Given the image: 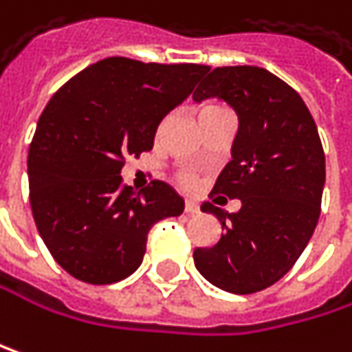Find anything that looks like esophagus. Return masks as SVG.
<instances>
[{"mask_svg":"<svg viewBox=\"0 0 352 352\" xmlns=\"http://www.w3.org/2000/svg\"><path fill=\"white\" fill-rule=\"evenodd\" d=\"M198 210H200L198 202H194V200H186V212H188V214H196Z\"/></svg>","mask_w":352,"mask_h":352,"instance_id":"esophagus-1","label":"esophagus"}]
</instances>
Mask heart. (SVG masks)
I'll use <instances>...</instances> for the list:
<instances>
[{"mask_svg":"<svg viewBox=\"0 0 352 352\" xmlns=\"http://www.w3.org/2000/svg\"><path fill=\"white\" fill-rule=\"evenodd\" d=\"M210 107H219V104H210ZM206 109H208V107H206ZM179 182H182L184 186H192V184H194V177H192V175H182Z\"/></svg>","mask_w":352,"mask_h":352,"instance_id":"obj_1","label":"heart"}]
</instances>
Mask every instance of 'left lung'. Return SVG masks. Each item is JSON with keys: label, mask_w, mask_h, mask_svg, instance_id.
<instances>
[{"label": "left lung", "mask_w": 352, "mask_h": 352, "mask_svg": "<svg viewBox=\"0 0 352 352\" xmlns=\"http://www.w3.org/2000/svg\"><path fill=\"white\" fill-rule=\"evenodd\" d=\"M210 96L231 104L239 117L233 158L210 196L237 198L241 208L229 214L202 204L225 233L217 245L198 248L194 262L214 287L250 295L280 280L309 243L320 219L326 156L303 98L268 69L217 67L196 88L194 100Z\"/></svg>", "instance_id": "8db88e82"}]
</instances>
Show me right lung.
Instances as JSON below:
<instances>
[{"mask_svg": "<svg viewBox=\"0 0 352 352\" xmlns=\"http://www.w3.org/2000/svg\"><path fill=\"white\" fill-rule=\"evenodd\" d=\"M206 72L107 57L47 102L28 150L30 206L47 250L74 278H127L142 264L152 225L184 212L170 186L154 179L133 192L121 184V168L127 156L152 150L158 123Z\"/></svg>", "mask_w": 352, "mask_h": 352, "instance_id": "add662e5", "label": "right lung"}]
</instances>
